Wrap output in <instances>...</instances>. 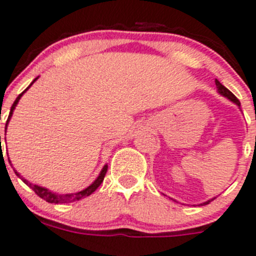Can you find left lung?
<instances>
[{
    "mask_svg": "<svg viewBox=\"0 0 256 256\" xmlns=\"http://www.w3.org/2000/svg\"><path fill=\"white\" fill-rule=\"evenodd\" d=\"M216 86H217V91H218V94H220V95L224 96V98H226V99H228L230 102H234V104H236V105H238V108L241 106V104H240V102H238V98H236V96L234 95V94H232L231 91L228 90V88H224V86L222 85V84H221V82L218 81V80H216ZM214 198H216V196H214ZM214 198H212V199H208L207 202H204V203H200V204H199V206H206V204H210V202H212L213 199H214Z\"/></svg>",
    "mask_w": 256,
    "mask_h": 256,
    "instance_id": "obj_1",
    "label": "left lung"
}]
</instances>
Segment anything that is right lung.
Wrapping results in <instances>:
<instances>
[{
	"instance_id": "right-lung-1",
	"label": "right lung",
	"mask_w": 256,
	"mask_h": 256,
	"mask_svg": "<svg viewBox=\"0 0 256 256\" xmlns=\"http://www.w3.org/2000/svg\"><path fill=\"white\" fill-rule=\"evenodd\" d=\"M38 78H39V76H38L36 78H34V81H32V84H30V85L28 86V88H25V90L22 91V92H21L20 95L18 96V98H16L15 102H14L12 106H11V110H10V114H8V118H7V122H6V130H7V124H8V122H10L11 116H12L14 110H15V108H16V105H18V100L21 99V96L24 95V94L28 90H29L30 86H32V84H34V82L36 81ZM4 140H6V138H4ZM0 142H1V136H0ZM8 161H10V158H8ZM10 162H11V161H10ZM106 171H108V165H104V168H102V171H100L99 176L96 178L95 182H94L92 184L88 185V188H85V189H84V190L76 192V193H67V194H58V193H53V192H50V190H49V189H46V188L40 186V185L32 184V182H28L26 179H24V178H22V176H20V174H18V171H15V174L18 175V176L20 178V179L22 180V182H24L25 184L28 185V186L32 188V190H34L35 193L38 194V196H40L42 199H44V200L48 202V203H54V204H58V203H72V202H77V200H80V199L86 198V196H91V194H92L94 192H95L96 189H98V188L100 186V184H102V180H104L105 174H106Z\"/></svg>"
}]
</instances>
